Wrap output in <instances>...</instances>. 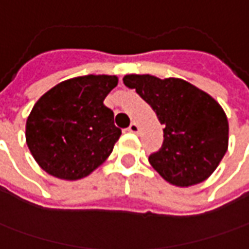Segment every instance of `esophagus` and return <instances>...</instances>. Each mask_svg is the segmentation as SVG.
Listing matches in <instances>:
<instances>
[{
	"instance_id": "obj_1",
	"label": "esophagus",
	"mask_w": 249,
	"mask_h": 249,
	"mask_svg": "<svg viewBox=\"0 0 249 249\" xmlns=\"http://www.w3.org/2000/svg\"><path fill=\"white\" fill-rule=\"evenodd\" d=\"M128 131H129V132H132V133H138V132H139V126H138V124H136V123H132V124L129 125Z\"/></svg>"
}]
</instances>
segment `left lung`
I'll return each instance as SVG.
<instances>
[{
    "mask_svg": "<svg viewBox=\"0 0 249 249\" xmlns=\"http://www.w3.org/2000/svg\"><path fill=\"white\" fill-rule=\"evenodd\" d=\"M123 81L136 89L165 126L161 149L149 157L151 167L179 187L208 179L229 144V123L218 102L180 78L128 74Z\"/></svg>",
    "mask_w": 249,
    "mask_h": 249,
    "instance_id": "obj_1",
    "label": "left lung"
}]
</instances>
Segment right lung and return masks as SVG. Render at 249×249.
Segmentation results:
<instances>
[{
    "instance_id": "obj_1",
    "label": "right lung",
    "mask_w": 249,
    "mask_h": 249,
    "mask_svg": "<svg viewBox=\"0 0 249 249\" xmlns=\"http://www.w3.org/2000/svg\"><path fill=\"white\" fill-rule=\"evenodd\" d=\"M116 75H82L55 85L37 100L26 123V143L49 175L78 180L111 154L121 129L103 100Z\"/></svg>"
}]
</instances>
